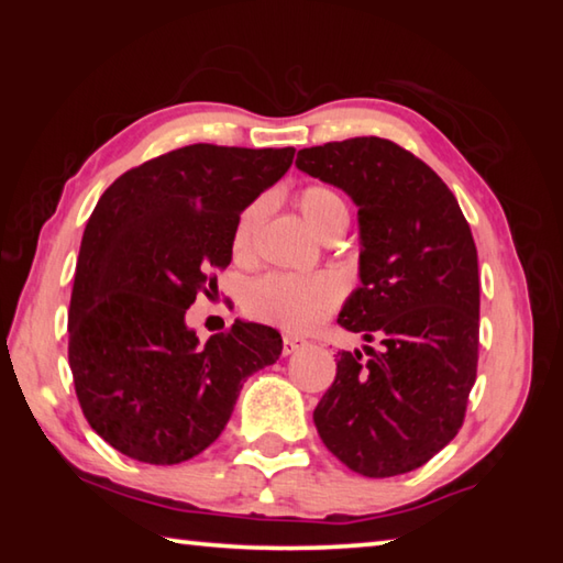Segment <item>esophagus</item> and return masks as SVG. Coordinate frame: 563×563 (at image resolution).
<instances>
[{
	"mask_svg": "<svg viewBox=\"0 0 563 563\" xmlns=\"http://www.w3.org/2000/svg\"><path fill=\"white\" fill-rule=\"evenodd\" d=\"M302 338H292V335H283V355H292L295 350L302 345Z\"/></svg>",
	"mask_w": 563,
	"mask_h": 563,
	"instance_id": "obj_1",
	"label": "esophagus"
}]
</instances>
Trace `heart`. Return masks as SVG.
<instances>
[{
	"label": "heart",
	"mask_w": 563,
	"mask_h": 563,
	"mask_svg": "<svg viewBox=\"0 0 563 563\" xmlns=\"http://www.w3.org/2000/svg\"><path fill=\"white\" fill-rule=\"evenodd\" d=\"M295 203H298L302 218L312 231L322 238L335 231V228L347 225V203L332 186H305L295 196ZM265 213H268V201L255 198L235 218L231 251L238 263H247L253 258L255 238H258ZM342 295H345L342 280L332 273H268L247 285L243 305L247 316L255 320L271 322V325L288 332H308L338 308Z\"/></svg>",
	"instance_id": "obj_1"
}]
</instances>
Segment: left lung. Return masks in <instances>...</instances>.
I'll return each instance as SVG.
<instances>
[{"mask_svg": "<svg viewBox=\"0 0 563 563\" xmlns=\"http://www.w3.org/2000/svg\"><path fill=\"white\" fill-rule=\"evenodd\" d=\"M295 166L345 190L360 216V288L340 328L379 350L338 352L312 412L320 440L362 476L417 470L464 422L479 360V265L444 180L395 141L357 136L298 151Z\"/></svg>", "mask_w": 563, "mask_h": 563, "instance_id": "obj_1", "label": "left lung"}]
</instances>
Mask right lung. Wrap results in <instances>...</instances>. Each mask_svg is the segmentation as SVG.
<instances>
[{
    "instance_id": "1",
    "label": "right lung",
    "mask_w": 563,
    "mask_h": 563,
    "mask_svg": "<svg viewBox=\"0 0 563 563\" xmlns=\"http://www.w3.org/2000/svg\"><path fill=\"white\" fill-rule=\"evenodd\" d=\"M292 156L295 148L194 144L103 190L76 261L69 367L84 417L113 450L146 464L201 454L245 379L278 360L273 328L233 322L201 345L186 310L218 292L235 218Z\"/></svg>"
}]
</instances>
